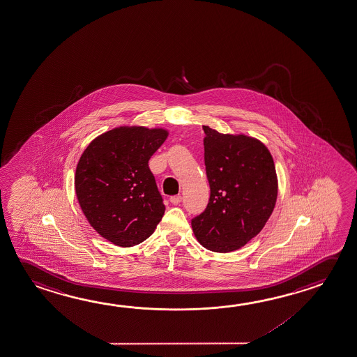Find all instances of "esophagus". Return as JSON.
I'll list each match as a JSON object with an SVG mask.
<instances>
[{
    "label": "esophagus",
    "instance_id": "esophagus-1",
    "mask_svg": "<svg viewBox=\"0 0 357 357\" xmlns=\"http://www.w3.org/2000/svg\"><path fill=\"white\" fill-rule=\"evenodd\" d=\"M181 202V195H174V197H172V198H170V203H172V204L178 205Z\"/></svg>",
    "mask_w": 357,
    "mask_h": 357
}]
</instances>
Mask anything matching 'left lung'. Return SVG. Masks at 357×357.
<instances>
[{
    "label": "left lung",
    "instance_id": "8db88e82",
    "mask_svg": "<svg viewBox=\"0 0 357 357\" xmlns=\"http://www.w3.org/2000/svg\"><path fill=\"white\" fill-rule=\"evenodd\" d=\"M203 129L211 198L205 211L192 219V228L205 249L234 252L261 231L274 211V160L255 138L222 135L208 126Z\"/></svg>",
    "mask_w": 357,
    "mask_h": 357
}]
</instances>
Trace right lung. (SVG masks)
Instances as JSON below:
<instances>
[{"label": "right lung", "mask_w": 357, "mask_h": 357, "mask_svg": "<svg viewBox=\"0 0 357 357\" xmlns=\"http://www.w3.org/2000/svg\"><path fill=\"white\" fill-rule=\"evenodd\" d=\"M168 137L165 129L119 127L83 152L75 188L83 214L105 239L122 248L154 233L165 206L148 162Z\"/></svg>", "instance_id": "right-lung-1"}]
</instances>
